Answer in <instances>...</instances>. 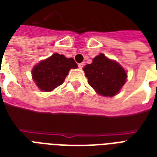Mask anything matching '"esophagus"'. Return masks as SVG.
Returning a JSON list of instances; mask_svg holds the SVG:
<instances>
[{
    "label": "esophagus",
    "mask_w": 157,
    "mask_h": 157,
    "mask_svg": "<svg viewBox=\"0 0 157 157\" xmlns=\"http://www.w3.org/2000/svg\"><path fill=\"white\" fill-rule=\"evenodd\" d=\"M83 65H84V63H78V68H79V69H83Z\"/></svg>",
    "instance_id": "34e87169"
}]
</instances>
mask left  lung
<instances>
[{"instance_id": "obj_1", "label": "left lung", "mask_w": 157, "mask_h": 157, "mask_svg": "<svg viewBox=\"0 0 157 157\" xmlns=\"http://www.w3.org/2000/svg\"><path fill=\"white\" fill-rule=\"evenodd\" d=\"M89 85L105 97L116 95L124 85L127 73L118 63L100 54L83 68Z\"/></svg>"}]
</instances>
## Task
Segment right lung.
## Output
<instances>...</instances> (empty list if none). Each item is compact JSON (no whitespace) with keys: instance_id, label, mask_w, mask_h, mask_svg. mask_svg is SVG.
<instances>
[{"instance_id":"obj_1","label":"right lung","mask_w":157,"mask_h":157,"mask_svg":"<svg viewBox=\"0 0 157 157\" xmlns=\"http://www.w3.org/2000/svg\"><path fill=\"white\" fill-rule=\"evenodd\" d=\"M77 67L74 59L54 54L35 66L32 70L33 79L40 90L49 92L61 85L69 70Z\"/></svg>"}]
</instances>
